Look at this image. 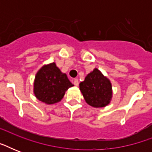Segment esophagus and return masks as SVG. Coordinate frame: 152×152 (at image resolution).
Returning a JSON list of instances; mask_svg holds the SVG:
<instances>
[{
    "label": "esophagus",
    "instance_id": "1",
    "mask_svg": "<svg viewBox=\"0 0 152 152\" xmlns=\"http://www.w3.org/2000/svg\"><path fill=\"white\" fill-rule=\"evenodd\" d=\"M74 85H76V86H78L79 85V80H78V79H75L74 80Z\"/></svg>",
    "mask_w": 152,
    "mask_h": 152
}]
</instances>
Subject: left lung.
I'll return each instance as SVG.
<instances>
[{
  "instance_id": "8db88e82",
  "label": "left lung",
  "mask_w": 152,
  "mask_h": 152,
  "mask_svg": "<svg viewBox=\"0 0 152 152\" xmlns=\"http://www.w3.org/2000/svg\"><path fill=\"white\" fill-rule=\"evenodd\" d=\"M80 89L86 102L94 107L106 106L112 98L110 82L97 69L88 74L84 81L80 83Z\"/></svg>"
}]
</instances>
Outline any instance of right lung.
Instances as JSON below:
<instances>
[{
    "instance_id": "right-lung-1",
    "label": "right lung",
    "mask_w": 152,
    "mask_h": 152,
    "mask_svg": "<svg viewBox=\"0 0 152 152\" xmlns=\"http://www.w3.org/2000/svg\"><path fill=\"white\" fill-rule=\"evenodd\" d=\"M72 84L66 74L62 73L55 63L42 68L35 76L34 92L39 100L46 104L58 102Z\"/></svg>"
}]
</instances>
